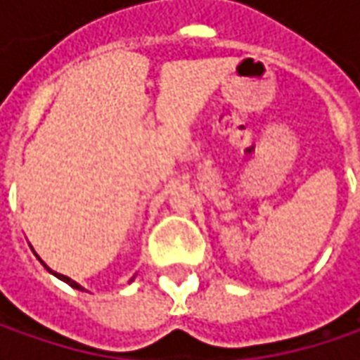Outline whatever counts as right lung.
Instances as JSON below:
<instances>
[{
	"instance_id": "right-lung-1",
	"label": "right lung",
	"mask_w": 360,
	"mask_h": 360,
	"mask_svg": "<svg viewBox=\"0 0 360 360\" xmlns=\"http://www.w3.org/2000/svg\"><path fill=\"white\" fill-rule=\"evenodd\" d=\"M44 266H46V264H44ZM46 269H48V266H46ZM48 270H49V269H48ZM49 272H51V274H56V276H58L60 281H63V283L70 284L72 288H77V290H84V288H82V284H77L76 281H72L70 276H63V274H58V272H53V270H49Z\"/></svg>"
}]
</instances>
